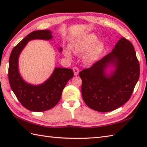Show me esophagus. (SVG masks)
<instances>
[{
    "instance_id": "1",
    "label": "esophagus",
    "mask_w": 147,
    "mask_h": 147,
    "mask_svg": "<svg viewBox=\"0 0 147 147\" xmlns=\"http://www.w3.org/2000/svg\"><path fill=\"white\" fill-rule=\"evenodd\" d=\"M73 72H74V75H78V73H79V69L77 67H73Z\"/></svg>"
}]
</instances>
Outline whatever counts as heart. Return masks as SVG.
<instances>
[{
	"mask_svg": "<svg viewBox=\"0 0 147 147\" xmlns=\"http://www.w3.org/2000/svg\"><path fill=\"white\" fill-rule=\"evenodd\" d=\"M96 37L93 34H88L77 40L71 45V49L76 52L87 51L85 55V60L88 62H93L97 59L104 50V45L100 41H96ZM65 54L70 57L71 53L69 51H65Z\"/></svg>",
	"mask_w": 147,
	"mask_h": 147,
	"instance_id": "heart-1",
	"label": "heart"
}]
</instances>
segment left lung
Listing matches in <instances>:
<instances>
[{
	"mask_svg": "<svg viewBox=\"0 0 147 147\" xmlns=\"http://www.w3.org/2000/svg\"><path fill=\"white\" fill-rule=\"evenodd\" d=\"M109 64H114L116 69L107 76L105 69ZM140 72L134 47L123 37L111 53L80 72L84 102L93 110L101 112L121 107L131 96Z\"/></svg>",
	"mask_w": 147,
	"mask_h": 147,
	"instance_id": "8db88e82",
	"label": "left lung"
}]
</instances>
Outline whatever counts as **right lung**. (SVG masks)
Masks as SVG:
<instances>
[{
  "mask_svg": "<svg viewBox=\"0 0 147 147\" xmlns=\"http://www.w3.org/2000/svg\"><path fill=\"white\" fill-rule=\"evenodd\" d=\"M52 37L49 30L34 31L14 47L9 57L8 78L11 88L21 105L31 111L43 112L55 107L60 100L65 86L74 76L71 69L56 67L51 76L40 85H30L21 78L18 61L28 42L34 39L50 40ZM60 50L62 51V49Z\"/></svg>",
  "mask_w": 147,
  "mask_h": 147,
  "instance_id": "right-lung-1",
  "label": "right lung"
}]
</instances>
